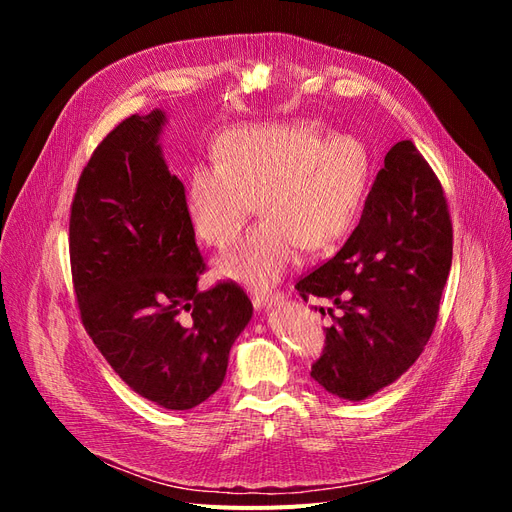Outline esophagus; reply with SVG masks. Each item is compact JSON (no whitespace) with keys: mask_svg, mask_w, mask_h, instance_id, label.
<instances>
[{"mask_svg":"<svg viewBox=\"0 0 512 512\" xmlns=\"http://www.w3.org/2000/svg\"><path fill=\"white\" fill-rule=\"evenodd\" d=\"M284 301V292H254L252 294V303L256 309H262V307H271L275 303Z\"/></svg>","mask_w":512,"mask_h":512,"instance_id":"34e87169","label":"esophagus"}]
</instances>
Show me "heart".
Here are the masks:
<instances>
[{"label":"heart","mask_w":512,"mask_h":512,"mask_svg":"<svg viewBox=\"0 0 512 512\" xmlns=\"http://www.w3.org/2000/svg\"><path fill=\"white\" fill-rule=\"evenodd\" d=\"M213 158L192 168L185 218L200 241L226 250L258 205L262 220L215 269L262 288L280 280L299 247L318 252L344 235L369 173L359 138L318 136L305 123L232 130L213 147Z\"/></svg>","instance_id":"1"}]
</instances>
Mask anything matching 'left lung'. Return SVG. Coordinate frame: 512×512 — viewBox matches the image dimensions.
<instances>
[{
	"instance_id": "left-lung-1",
	"label": "left lung",
	"mask_w": 512,
	"mask_h": 512,
	"mask_svg": "<svg viewBox=\"0 0 512 512\" xmlns=\"http://www.w3.org/2000/svg\"><path fill=\"white\" fill-rule=\"evenodd\" d=\"M453 262L442 183L412 141L386 153L361 222L333 258L297 282L301 299L331 301L312 378L361 401L395 382L425 350Z\"/></svg>"
}]
</instances>
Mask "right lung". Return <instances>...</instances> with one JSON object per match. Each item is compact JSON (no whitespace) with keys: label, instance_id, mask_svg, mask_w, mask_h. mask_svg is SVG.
<instances>
[{"label":"right lung","instance_id":"obj_1","mask_svg":"<svg viewBox=\"0 0 512 512\" xmlns=\"http://www.w3.org/2000/svg\"><path fill=\"white\" fill-rule=\"evenodd\" d=\"M164 113L132 115L91 153L70 207V267L81 322L119 378L168 410L220 389L252 318L235 282L198 290L207 265L168 173Z\"/></svg>","mask_w":512,"mask_h":512}]
</instances>
